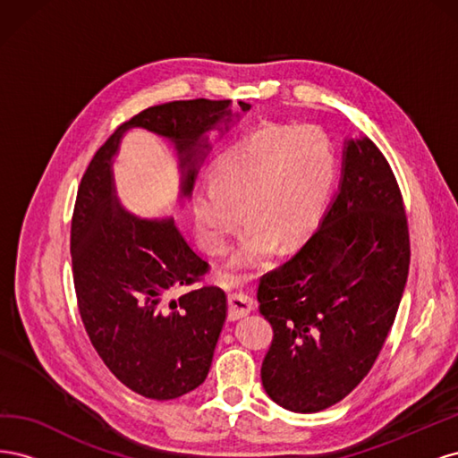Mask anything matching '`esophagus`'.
I'll return each instance as SVG.
<instances>
[{"label":"esophagus","instance_id":"esophagus-1","mask_svg":"<svg viewBox=\"0 0 458 458\" xmlns=\"http://www.w3.org/2000/svg\"><path fill=\"white\" fill-rule=\"evenodd\" d=\"M254 310V301L252 298H248L244 294L233 293L227 296V317L229 321H237V318L248 315Z\"/></svg>","mask_w":458,"mask_h":458}]
</instances>
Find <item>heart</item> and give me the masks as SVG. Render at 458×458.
I'll return each instance as SVG.
<instances>
[{"mask_svg": "<svg viewBox=\"0 0 458 458\" xmlns=\"http://www.w3.org/2000/svg\"><path fill=\"white\" fill-rule=\"evenodd\" d=\"M336 152L317 126L267 123L244 135L212 168V183L192 192V208L208 252L225 250L241 208L250 221L231 266L252 269L275 242L294 244L317 225L336 182Z\"/></svg>", "mask_w": 458, "mask_h": 458, "instance_id": "heart-1", "label": "heart"}]
</instances>
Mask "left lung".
Instances as JSON below:
<instances>
[{
  "label": "left lung",
  "mask_w": 458,
  "mask_h": 458,
  "mask_svg": "<svg viewBox=\"0 0 458 458\" xmlns=\"http://www.w3.org/2000/svg\"><path fill=\"white\" fill-rule=\"evenodd\" d=\"M403 197L380 148L350 141L340 192L300 250L259 279L273 328L267 395L293 412L336 405L377 363L409 275Z\"/></svg>",
  "instance_id": "obj_1"
}]
</instances>
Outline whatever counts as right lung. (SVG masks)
<instances>
[{
  "mask_svg": "<svg viewBox=\"0 0 458 458\" xmlns=\"http://www.w3.org/2000/svg\"><path fill=\"white\" fill-rule=\"evenodd\" d=\"M227 106L192 99L141 110L95 152L78 187L71 256L81 323L108 370L148 399L182 397L204 382L225 321V294L212 284L196 286L210 263L183 241L174 219L147 221L120 210L110 160L130 128L168 137L182 155L189 195L199 148H206L200 137L231 114ZM177 289L184 293L175 299Z\"/></svg>",
  "mask_w": 458,
  "mask_h": 458,
  "instance_id": "add662e5",
  "label": "right lung"
}]
</instances>
